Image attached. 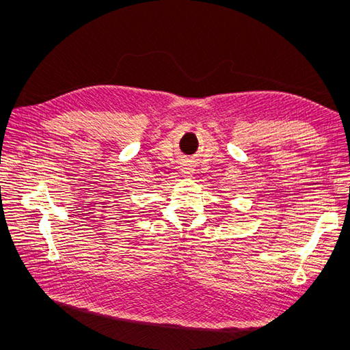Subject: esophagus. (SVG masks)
<instances>
[{"label": "esophagus", "instance_id": "esophagus-1", "mask_svg": "<svg viewBox=\"0 0 350 350\" xmlns=\"http://www.w3.org/2000/svg\"><path fill=\"white\" fill-rule=\"evenodd\" d=\"M183 172H184L185 175H189V174H191V169H189V167H184Z\"/></svg>", "mask_w": 350, "mask_h": 350}]
</instances>
